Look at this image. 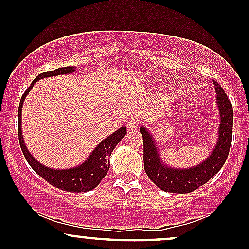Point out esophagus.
Masks as SVG:
<instances>
[{
    "label": "esophagus",
    "instance_id": "obj_1",
    "mask_svg": "<svg viewBox=\"0 0 249 249\" xmlns=\"http://www.w3.org/2000/svg\"><path fill=\"white\" fill-rule=\"evenodd\" d=\"M140 122L139 119H136V118H131V119H129V122H127V127H129L130 131H134V130H136V127L139 126Z\"/></svg>",
    "mask_w": 249,
    "mask_h": 249
}]
</instances>
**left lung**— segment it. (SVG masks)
Wrapping results in <instances>:
<instances>
[{
	"instance_id": "1",
	"label": "left lung",
	"mask_w": 249,
	"mask_h": 249,
	"mask_svg": "<svg viewBox=\"0 0 249 249\" xmlns=\"http://www.w3.org/2000/svg\"><path fill=\"white\" fill-rule=\"evenodd\" d=\"M215 90V100L219 109V127L218 140L211 154L196 166L178 169L166 165L160 155L157 140L145 126H141L143 137V161L144 170L149 179L161 190L177 194L194 192L207 183L215 173H218L227 161L232 139L233 110L223 88L213 80Z\"/></svg>"
}]
</instances>
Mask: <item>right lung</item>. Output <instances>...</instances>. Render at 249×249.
Wrapping results in <instances>:
<instances>
[{"label":"right lung","instance_id":"1","mask_svg":"<svg viewBox=\"0 0 249 249\" xmlns=\"http://www.w3.org/2000/svg\"><path fill=\"white\" fill-rule=\"evenodd\" d=\"M76 72V67L67 66L61 67V69H56L52 72H46V73L38 74L31 83L29 89L24 92L21 100H20L19 105V122H18V132H19V142L20 147H21L22 153H24L25 159L30 164L35 172L37 175L41 176L42 178L47 180L49 184L54 185V187L59 188V189L65 190V192L71 193H84L92 190L99 185L102 178L107 175L109 170V157L112 154L113 149L115 145L122 141L123 137L126 135V127L122 126L118 129L117 131L113 132L108 137L102 140L96 147L94 148L89 157L82 162V164L77 165L74 167H70V169H50V167L44 166L39 161H37L34 158V155L29 152L26 148V144L24 142V137H22L21 132V108L22 104L25 101V97L30 92V90L34 88L37 80L43 79L47 77H55L60 76V74H67L73 73Z\"/></svg>","mask_w":249,"mask_h":249}]
</instances>
